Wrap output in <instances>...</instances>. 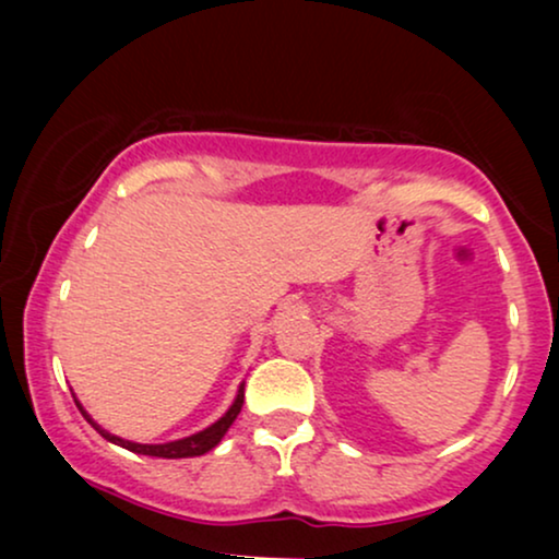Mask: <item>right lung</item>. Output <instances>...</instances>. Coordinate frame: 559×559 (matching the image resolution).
<instances>
[{
	"label": "right lung",
	"mask_w": 559,
	"mask_h": 559,
	"mask_svg": "<svg viewBox=\"0 0 559 559\" xmlns=\"http://www.w3.org/2000/svg\"><path fill=\"white\" fill-rule=\"evenodd\" d=\"M79 404L81 415L86 417V423L94 427V430L102 435V438H106L109 442H114V445H121L127 450H132V453H140V455H152V457H195V455H203L209 453V450H213L221 442V438L228 432V427L234 425V419L239 417L241 412V404H243V384L239 386V392H236V400L231 407H228V412L221 419H216L211 427H205V430L190 435V438H182V440H173V442H163V445H142V442H132V440H121L117 438V435L106 432L102 425H96L94 419H91V415L86 409L81 407Z\"/></svg>",
	"instance_id": "right-lung-1"
}]
</instances>
